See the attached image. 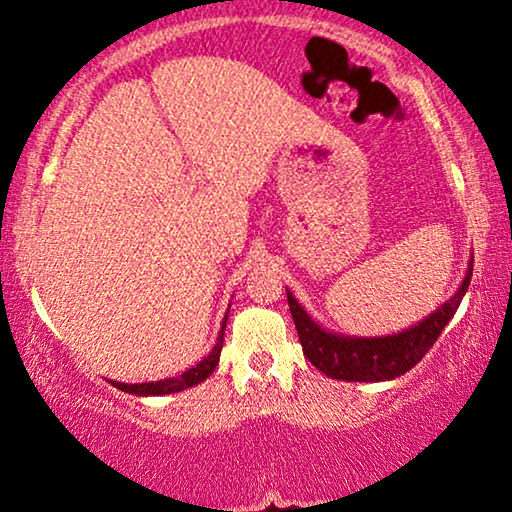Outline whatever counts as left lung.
Returning <instances> with one entry per match:
<instances>
[{"label": "left lung", "mask_w": 512, "mask_h": 512, "mask_svg": "<svg viewBox=\"0 0 512 512\" xmlns=\"http://www.w3.org/2000/svg\"><path fill=\"white\" fill-rule=\"evenodd\" d=\"M471 277L473 261L468 265L459 291L450 300H445L443 307H438L436 312L408 328V331L384 335V338H352V335L326 331L300 307L291 291H286V298H289V310L293 324H296L300 345H303V354L310 359L314 368L333 377V380L384 382L401 377L422 361V356L433 347L443 328L450 324L461 298L468 291Z\"/></svg>", "instance_id": "1"}]
</instances>
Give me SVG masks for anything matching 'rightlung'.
<instances>
[{"label": "right lung", "instance_id": "right-lung-1", "mask_svg": "<svg viewBox=\"0 0 512 512\" xmlns=\"http://www.w3.org/2000/svg\"><path fill=\"white\" fill-rule=\"evenodd\" d=\"M228 319V317H226ZM226 319L221 324V333L219 340L212 352H209L205 359H202L195 368H188L186 373H181L179 377H167V380H158V382H142V384H125V382H111L116 389L125 391V394H135V396H163V394H174V391H184L188 387H195V384L205 382L209 375L214 373V368L219 366V356H221V347H223V333H226Z\"/></svg>", "mask_w": 512, "mask_h": 512}]
</instances>
